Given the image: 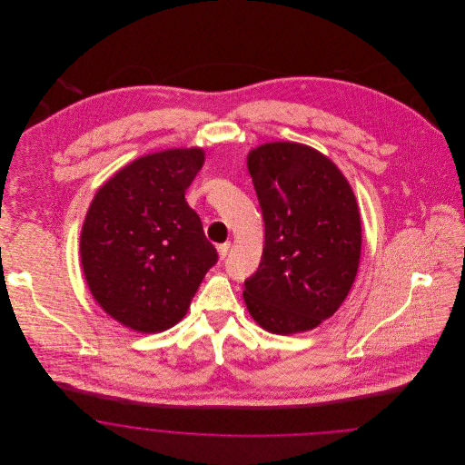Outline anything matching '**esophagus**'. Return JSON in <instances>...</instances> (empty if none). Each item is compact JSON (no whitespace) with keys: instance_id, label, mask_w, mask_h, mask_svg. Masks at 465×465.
Instances as JSON below:
<instances>
[{"instance_id":"esophagus-1","label":"esophagus","mask_w":465,"mask_h":465,"mask_svg":"<svg viewBox=\"0 0 465 465\" xmlns=\"http://www.w3.org/2000/svg\"><path fill=\"white\" fill-rule=\"evenodd\" d=\"M228 251H230V242L220 243V245H218V254H220V258H222V260L226 258Z\"/></svg>"}]
</instances>
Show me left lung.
I'll return each mask as SVG.
<instances>
[{
    "label": "left lung",
    "mask_w": 465,
    "mask_h": 465,
    "mask_svg": "<svg viewBox=\"0 0 465 465\" xmlns=\"http://www.w3.org/2000/svg\"><path fill=\"white\" fill-rule=\"evenodd\" d=\"M247 169L265 245L243 282L245 307L268 332L310 331L354 284L362 243L354 192L328 156L300 143H265L249 152Z\"/></svg>",
    "instance_id": "8db88e82"
}]
</instances>
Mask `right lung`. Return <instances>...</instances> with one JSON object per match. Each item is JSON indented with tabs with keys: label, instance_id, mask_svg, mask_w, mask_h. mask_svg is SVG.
I'll use <instances>...</instances> for the list:
<instances>
[{
	"label": "right lung",
	"instance_id": "1",
	"mask_svg": "<svg viewBox=\"0 0 465 465\" xmlns=\"http://www.w3.org/2000/svg\"><path fill=\"white\" fill-rule=\"evenodd\" d=\"M203 160L202 148L141 156L90 203L80 235L84 275L99 307L129 330L176 326L218 262L199 214L184 200Z\"/></svg>",
	"mask_w": 465,
	"mask_h": 465
}]
</instances>
